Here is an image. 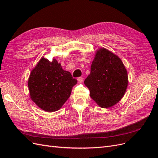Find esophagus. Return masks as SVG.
<instances>
[{
    "instance_id": "obj_1",
    "label": "esophagus",
    "mask_w": 158,
    "mask_h": 158,
    "mask_svg": "<svg viewBox=\"0 0 158 158\" xmlns=\"http://www.w3.org/2000/svg\"><path fill=\"white\" fill-rule=\"evenodd\" d=\"M77 80H78V82L79 83H82L83 82V78L82 77H79V78H78Z\"/></svg>"
}]
</instances>
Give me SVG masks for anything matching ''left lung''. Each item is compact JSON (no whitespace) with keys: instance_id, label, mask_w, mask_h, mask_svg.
I'll return each instance as SVG.
<instances>
[{"instance_id":"1","label":"left lung","mask_w":158,"mask_h":158,"mask_svg":"<svg viewBox=\"0 0 158 158\" xmlns=\"http://www.w3.org/2000/svg\"><path fill=\"white\" fill-rule=\"evenodd\" d=\"M90 97L103 108L111 107L123 98L128 85V74L123 62L111 51H97L90 74L84 80Z\"/></svg>"}]
</instances>
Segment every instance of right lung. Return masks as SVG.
Here are the masks:
<instances>
[{
	"label": "right lung",
	"mask_w": 158,
	"mask_h": 158,
	"mask_svg": "<svg viewBox=\"0 0 158 158\" xmlns=\"http://www.w3.org/2000/svg\"><path fill=\"white\" fill-rule=\"evenodd\" d=\"M77 83L55 59L50 62L43 57L33 69L28 80L30 98L37 106L47 112L58 111Z\"/></svg>",
	"instance_id": "obj_1"
}]
</instances>
